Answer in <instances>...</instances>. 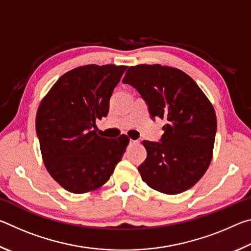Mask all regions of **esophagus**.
Returning <instances> with one entry per match:
<instances>
[{
	"label": "esophagus",
	"mask_w": 251,
	"mask_h": 251,
	"mask_svg": "<svg viewBox=\"0 0 251 251\" xmlns=\"http://www.w3.org/2000/svg\"><path fill=\"white\" fill-rule=\"evenodd\" d=\"M129 144H130V145H137V144H139V142L138 141H134V139H130Z\"/></svg>",
	"instance_id": "34e87169"
}]
</instances>
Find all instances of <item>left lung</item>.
<instances>
[{"mask_svg": "<svg viewBox=\"0 0 251 251\" xmlns=\"http://www.w3.org/2000/svg\"><path fill=\"white\" fill-rule=\"evenodd\" d=\"M123 83L137 90L151 118L166 122L159 143L143 142L147 157L138 167L142 179L167 195L189 189L212 158L217 118L210 100L190 76L171 66H130Z\"/></svg>", "mask_w": 251, "mask_h": 251, "instance_id": "obj_1", "label": "left lung"}]
</instances>
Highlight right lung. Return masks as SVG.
<instances>
[{
  "label": "right lung",
  "mask_w": 251,
  "mask_h": 251,
  "mask_svg": "<svg viewBox=\"0 0 251 251\" xmlns=\"http://www.w3.org/2000/svg\"><path fill=\"white\" fill-rule=\"evenodd\" d=\"M127 66L84 65L57 79L36 113V134L44 165L67 192L85 194L107 182L129 138L97 134L109 99Z\"/></svg>",
  "instance_id": "add662e5"
}]
</instances>
